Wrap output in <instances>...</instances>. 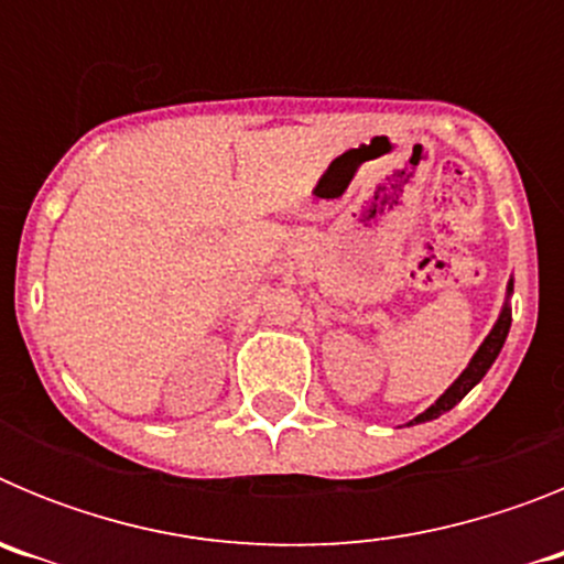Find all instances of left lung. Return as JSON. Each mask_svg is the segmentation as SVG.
Masks as SVG:
<instances>
[{
  "mask_svg": "<svg viewBox=\"0 0 564 564\" xmlns=\"http://www.w3.org/2000/svg\"><path fill=\"white\" fill-rule=\"evenodd\" d=\"M511 293H514V279H508V288H506V305H502L500 311V318L495 322V327H491V333H488L486 338H482V344L477 347V352L471 356V361H468L466 370L457 376V381L452 383L449 390L443 392L441 398H437L435 403H432L430 410L421 412L417 417H412L406 426H415V423H426V421H435V417H441L443 412H449L452 406H457V403L463 401V398L468 395V392L475 390L477 383L482 381V376H486L488 370H491V364L497 361V356H500L502 344H506L508 338V330H511V307H508V299H511Z\"/></svg>",
  "mask_w": 564,
  "mask_h": 564,
  "instance_id": "8db88e82",
  "label": "left lung"
}]
</instances>
